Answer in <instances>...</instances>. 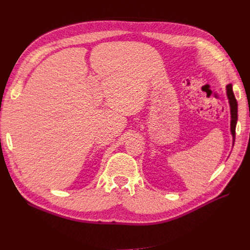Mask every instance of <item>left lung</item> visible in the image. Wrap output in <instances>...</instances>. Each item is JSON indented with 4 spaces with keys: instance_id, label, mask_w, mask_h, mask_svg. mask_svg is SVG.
Returning a JSON list of instances; mask_svg holds the SVG:
<instances>
[{
    "instance_id": "1",
    "label": "left lung",
    "mask_w": 250,
    "mask_h": 250,
    "mask_svg": "<svg viewBox=\"0 0 250 250\" xmlns=\"http://www.w3.org/2000/svg\"><path fill=\"white\" fill-rule=\"evenodd\" d=\"M226 90H228V98L229 100V105H230V113H231V122H230V131L233 138L234 142V135H236V125H237V120H238V103L236 100V97L233 95L232 92V85L228 84L226 86Z\"/></svg>"
}]
</instances>
